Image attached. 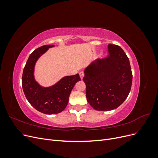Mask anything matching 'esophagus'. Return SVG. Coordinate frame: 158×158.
I'll list each match as a JSON object with an SVG mask.
<instances>
[{"label": "esophagus", "instance_id": "1", "mask_svg": "<svg viewBox=\"0 0 158 158\" xmlns=\"http://www.w3.org/2000/svg\"><path fill=\"white\" fill-rule=\"evenodd\" d=\"M79 75H80V78L82 80V79H83V78H84V72H83V71H81V72H80Z\"/></svg>", "mask_w": 158, "mask_h": 158}]
</instances>
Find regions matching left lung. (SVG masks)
Here are the masks:
<instances>
[{
  "label": "left lung",
  "mask_w": 158,
  "mask_h": 158,
  "mask_svg": "<svg viewBox=\"0 0 158 158\" xmlns=\"http://www.w3.org/2000/svg\"><path fill=\"white\" fill-rule=\"evenodd\" d=\"M109 55L84 70L87 101L97 111H111L125 102L131 89L130 62L121 47L108 45Z\"/></svg>",
  "instance_id": "obj_1"
}]
</instances>
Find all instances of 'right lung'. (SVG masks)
I'll list each match as a JSON object with an SVG mask.
<instances>
[{
    "instance_id": "1",
    "label": "right lung",
    "mask_w": 158,
    "mask_h": 158,
    "mask_svg": "<svg viewBox=\"0 0 158 158\" xmlns=\"http://www.w3.org/2000/svg\"><path fill=\"white\" fill-rule=\"evenodd\" d=\"M53 45L41 46L30 55L23 70L22 84L25 96L37 111L47 114L63 111L69 103V96L75 84L80 81L78 74L64 76L50 87H42L34 78V67L38 59Z\"/></svg>"
}]
</instances>
